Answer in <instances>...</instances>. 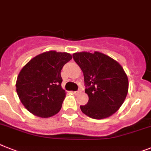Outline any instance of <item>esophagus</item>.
I'll return each instance as SVG.
<instances>
[{
  "label": "esophagus",
  "instance_id": "obj_1",
  "mask_svg": "<svg viewBox=\"0 0 151 151\" xmlns=\"http://www.w3.org/2000/svg\"><path fill=\"white\" fill-rule=\"evenodd\" d=\"M81 93V89H78V91H75V92H73V93H74L75 95H77V94H78V93Z\"/></svg>",
  "mask_w": 151,
  "mask_h": 151
}]
</instances>
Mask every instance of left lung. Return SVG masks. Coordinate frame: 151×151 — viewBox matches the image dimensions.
Wrapping results in <instances>:
<instances>
[{"label": "left lung", "mask_w": 151, "mask_h": 151, "mask_svg": "<svg viewBox=\"0 0 151 151\" xmlns=\"http://www.w3.org/2000/svg\"><path fill=\"white\" fill-rule=\"evenodd\" d=\"M73 59L84 76L87 104L80 106L84 114L93 119L109 117L121 106L127 95L128 78L122 66L109 56L95 52H76Z\"/></svg>", "instance_id": "obj_1"}]
</instances>
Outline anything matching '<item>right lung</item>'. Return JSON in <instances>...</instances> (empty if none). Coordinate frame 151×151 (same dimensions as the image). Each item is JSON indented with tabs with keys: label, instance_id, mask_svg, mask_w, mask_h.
<instances>
[{
	"label": "right lung",
	"instance_id": "add662e5",
	"mask_svg": "<svg viewBox=\"0 0 151 151\" xmlns=\"http://www.w3.org/2000/svg\"><path fill=\"white\" fill-rule=\"evenodd\" d=\"M71 59L72 55L66 52L50 51L35 56L22 68L16 90L30 113L47 118L59 112L65 96L61 70Z\"/></svg>",
	"mask_w": 151,
	"mask_h": 151
}]
</instances>
